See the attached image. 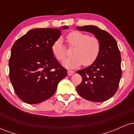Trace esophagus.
Wrapping results in <instances>:
<instances>
[{
    "label": "esophagus",
    "mask_w": 134,
    "mask_h": 134,
    "mask_svg": "<svg viewBox=\"0 0 134 134\" xmlns=\"http://www.w3.org/2000/svg\"><path fill=\"white\" fill-rule=\"evenodd\" d=\"M74 73V71H73V70H67V74H68L69 76H72Z\"/></svg>",
    "instance_id": "esophagus-1"
}]
</instances>
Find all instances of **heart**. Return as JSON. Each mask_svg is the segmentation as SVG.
Masks as SVG:
<instances>
[{"label":"heart","instance_id":"obj_1","mask_svg":"<svg viewBox=\"0 0 134 134\" xmlns=\"http://www.w3.org/2000/svg\"><path fill=\"white\" fill-rule=\"evenodd\" d=\"M69 47H74L72 55L63 62V65L67 68L74 69L83 64L88 66L93 64L99 56L101 51V41L95 36L74 31L67 36ZM52 51L58 61H62L67 56V49L62 38H59L53 43Z\"/></svg>","mask_w":134,"mask_h":134}]
</instances>
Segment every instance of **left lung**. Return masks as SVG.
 Wrapping results in <instances>:
<instances>
[{
    "mask_svg": "<svg viewBox=\"0 0 134 134\" xmlns=\"http://www.w3.org/2000/svg\"><path fill=\"white\" fill-rule=\"evenodd\" d=\"M77 30L90 32L101 41V51L90 66L77 71L82 82L77 86L81 97L94 102H103L111 98L118 88L121 74V55L115 39L96 26H78Z\"/></svg>",
    "mask_w": 134,
    "mask_h": 134,
    "instance_id": "obj_1",
    "label": "left lung"
}]
</instances>
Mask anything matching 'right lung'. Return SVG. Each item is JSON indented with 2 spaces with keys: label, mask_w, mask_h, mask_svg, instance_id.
Masks as SVG:
<instances>
[{
  "label": "right lung",
  "mask_w": 134,
  "mask_h": 134,
  "mask_svg": "<svg viewBox=\"0 0 134 134\" xmlns=\"http://www.w3.org/2000/svg\"><path fill=\"white\" fill-rule=\"evenodd\" d=\"M68 27L33 29L14 43L9 60V79L23 101L37 104L47 100L67 76V69L53 57L52 47Z\"/></svg>",
  "instance_id": "add662e5"
}]
</instances>
